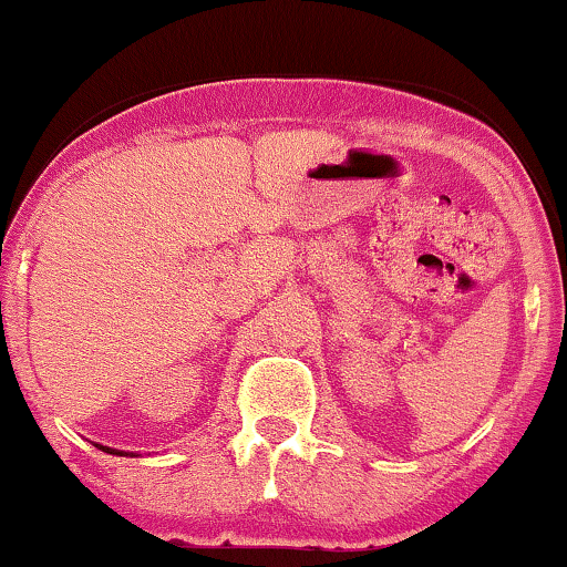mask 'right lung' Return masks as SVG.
<instances>
[{"label":"right lung","instance_id":"obj_1","mask_svg":"<svg viewBox=\"0 0 567 567\" xmlns=\"http://www.w3.org/2000/svg\"><path fill=\"white\" fill-rule=\"evenodd\" d=\"M97 450H102V452H107V454H117V457H127V454H131V457H138V454H135V452H123V450H113V446H102V444H97Z\"/></svg>","mask_w":567,"mask_h":567}]
</instances>
